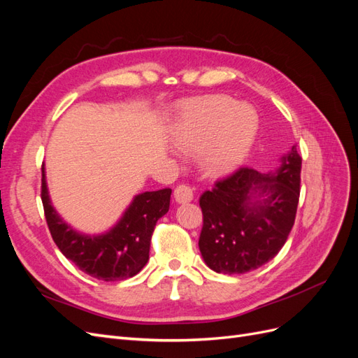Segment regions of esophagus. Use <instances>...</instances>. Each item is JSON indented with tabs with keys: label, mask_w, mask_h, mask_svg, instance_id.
Here are the masks:
<instances>
[{
	"label": "esophagus",
	"mask_w": 358,
	"mask_h": 358,
	"mask_svg": "<svg viewBox=\"0 0 358 358\" xmlns=\"http://www.w3.org/2000/svg\"><path fill=\"white\" fill-rule=\"evenodd\" d=\"M173 196H175V200L178 203H189L194 197L192 189L188 185H179L175 188V192H173Z\"/></svg>",
	"instance_id": "esophagus-1"
}]
</instances>
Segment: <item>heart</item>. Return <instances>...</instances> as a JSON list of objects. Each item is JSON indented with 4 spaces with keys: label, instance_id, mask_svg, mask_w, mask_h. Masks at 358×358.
Instances as JSON below:
<instances>
[{
    "label": "heart",
    "instance_id": "b5f03b06",
    "mask_svg": "<svg viewBox=\"0 0 358 358\" xmlns=\"http://www.w3.org/2000/svg\"><path fill=\"white\" fill-rule=\"evenodd\" d=\"M258 131L252 107L230 96L192 101L178 117L173 140L185 152H201L200 166L212 176H222L246 159Z\"/></svg>",
    "mask_w": 358,
    "mask_h": 358
}]
</instances>
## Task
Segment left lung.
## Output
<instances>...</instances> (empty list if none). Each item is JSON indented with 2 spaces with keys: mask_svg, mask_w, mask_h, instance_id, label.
<instances>
[{
  "mask_svg": "<svg viewBox=\"0 0 358 358\" xmlns=\"http://www.w3.org/2000/svg\"><path fill=\"white\" fill-rule=\"evenodd\" d=\"M300 171L294 145L275 171L242 167L203 192L199 248L209 268L241 275L275 258L294 225Z\"/></svg>",
  "mask_w": 358,
  "mask_h": 358,
  "instance_id": "obj_1",
  "label": "left lung"
}]
</instances>
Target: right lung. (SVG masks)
Returning <instances> with one entry per match:
<instances>
[{
    "mask_svg": "<svg viewBox=\"0 0 358 358\" xmlns=\"http://www.w3.org/2000/svg\"><path fill=\"white\" fill-rule=\"evenodd\" d=\"M170 196V188L137 194L112 229L85 234L73 229L53 208L45 164L41 167V201L53 242L83 273L107 282L133 278L145 267L150 237L157 221L169 212Z\"/></svg>",
    "mask_w": 358,
    "mask_h": 358,
    "instance_id": "add662e5",
    "label": "right lung"
}]
</instances>
